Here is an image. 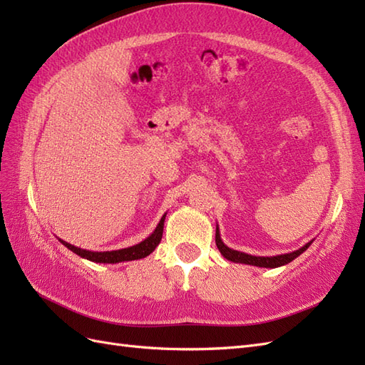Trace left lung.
<instances>
[{
    "mask_svg": "<svg viewBox=\"0 0 365 365\" xmlns=\"http://www.w3.org/2000/svg\"><path fill=\"white\" fill-rule=\"evenodd\" d=\"M313 240H310L308 244H305L304 247H301L299 250L292 251V253H287V255H277V256H269V257L268 256H251V255H247V253H242V251L232 250V248H230V247L223 244V240L220 239L219 227H216V245H217V248H219V251H220L223 257H225L227 260H231V262H236V264H247V265L264 267V268H277V267L289 264L297 256H301L304 251L313 244Z\"/></svg>",
    "mask_w": 365,
    "mask_h": 365,
    "instance_id": "obj_1",
    "label": "left lung"
}]
</instances>
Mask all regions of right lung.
Instances as JSON below:
<instances>
[{
	"mask_svg": "<svg viewBox=\"0 0 365 365\" xmlns=\"http://www.w3.org/2000/svg\"><path fill=\"white\" fill-rule=\"evenodd\" d=\"M165 217L166 212L162 216L158 225L155 230L149 235L145 240L140 242L137 245L128 247V248H121V250H114V251H89V250H83L78 247H73L68 244L66 240L58 239L61 244L71 250L72 253L78 255L83 259H88L91 262H97V264H118V262H128V260H137V259H143L149 256L155 250V247L160 244L162 236H163V225H165Z\"/></svg>",
	"mask_w": 365,
	"mask_h": 365,
	"instance_id": "add662e5",
	"label": "right lung"
}]
</instances>
